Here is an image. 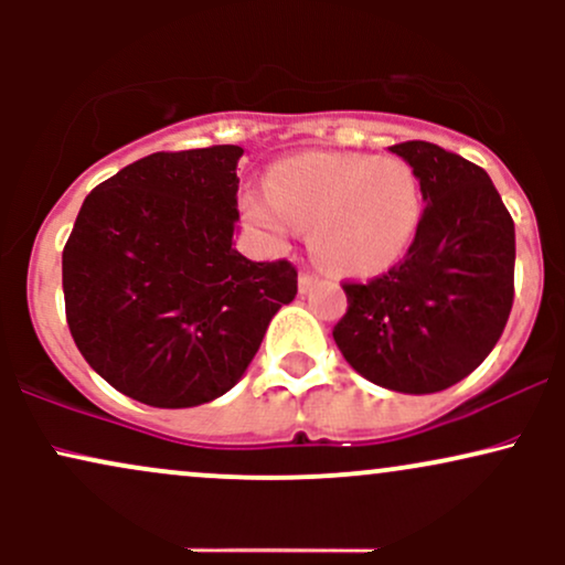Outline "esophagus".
I'll return each instance as SVG.
<instances>
[{"mask_svg":"<svg viewBox=\"0 0 565 565\" xmlns=\"http://www.w3.org/2000/svg\"><path fill=\"white\" fill-rule=\"evenodd\" d=\"M297 284H300L302 295H308V291H313L316 284H319V276L308 274V270H300V278H297Z\"/></svg>","mask_w":565,"mask_h":565,"instance_id":"obj_1","label":"esophagus"}]
</instances>
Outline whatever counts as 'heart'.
<instances>
[{
  "label": "heart",
  "mask_w": 565,
  "mask_h": 565,
  "mask_svg": "<svg viewBox=\"0 0 565 565\" xmlns=\"http://www.w3.org/2000/svg\"><path fill=\"white\" fill-rule=\"evenodd\" d=\"M265 191H246L242 215L270 238L310 228V249L340 276H374L412 246L423 183L408 161L366 153H302L270 167Z\"/></svg>",
  "instance_id": "obj_1"
}]
</instances>
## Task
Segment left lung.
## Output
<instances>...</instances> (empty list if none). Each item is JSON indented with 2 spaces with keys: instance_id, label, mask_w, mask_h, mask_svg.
I'll return each mask as SVG.
<instances>
[{
  "instance_id": "left-lung-1",
  "label": "left lung",
  "mask_w": 565,
  "mask_h": 565,
  "mask_svg": "<svg viewBox=\"0 0 565 565\" xmlns=\"http://www.w3.org/2000/svg\"><path fill=\"white\" fill-rule=\"evenodd\" d=\"M417 172L425 212L406 257L345 284L334 342L361 377L438 393L483 364L512 308L515 225L481 167L425 140L391 146Z\"/></svg>"
}]
</instances>
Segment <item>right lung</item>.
Here are the masks:
<instances>
[{"mask_svg":"<svg viewBox=\"0 0 565 565\" xmlns=\"http://www.w3.org/2000/svg\"><path fill=\"white\" fill-rule=\"evenodd\" d=\"M238 146L151 153L84 199L66 249L71 337L140 404H210L244 377L297 295L291 263L236 249Z\"/></svg>","mask_w":565,"mask_h":565,"instance_id":"right-lung-1","label":"right lung"}]
</instances>
